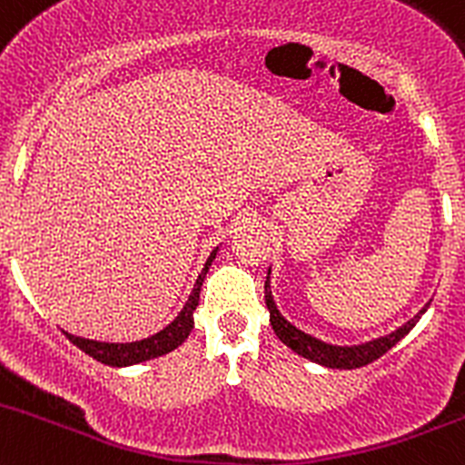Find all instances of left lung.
Returning <instances> with one entry per match:
<instances>
[{
  "label": "left lung",
  "instance_id": "obj_1",
  "mask_svg": "<svg viewBox=\"0 0 465 465\" xmlns=\"http://www.w3.org/2000/svg\"><path fill=\"white\" fill-rule=\"evenodd\" d=\"M265 304H268L270 309V324H272L274 333H277L279 341H282L283 345H288L292 352L309 359V361L320 363V366H327V368H341V371H352V368H361V366H368V363L377 361L381 354L389 352L395 342L402 341V338L416 327L418 318L425 313V309H422L416 318L409 320L407 324H402V327L395 329L393 333H389V336L384 338L363 342V345L341 347V345H329V342L318 341V338L309 336V333H304L302 329H297L295 324L288 322V320L279 313L277 304H274L272 292H270V286H268V279H265Z\"/></svg>",
  "mask_w": 465,
  "mask_h": 465
}]
</instances>
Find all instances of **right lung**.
<instances>
[{
    "label": "right lung",
    "mask_w": 465,
    "mask_h": 465,
    "mask_svg": "<svg viewBox=\"0 0 465 465\" xmlns=\"http://www.w3.org/2000/svg\"><path fill=\"white\" fill-rule=\"evenodd\" d=\"M215 259V250L211 252L209 261H206L204 270L200 272L197 277L195 288H193L191 297H188L186 306L182 309V313L173 320L165 329H161L159 333L150 338H143V341L136 342H99V341H88V338H81V336H72V333L63 331L76 347H79L81 352H85L88 357L97 359L99 363L104 366H134V363H143V361H150V359L156 357H163V354L173 352L174 347L182 345L183 341L188 338L193 329V311L197 309L200 304V288L202 282H204L206 272H209V265L213 263Z\"/></svg>",
    "instance_id": "add662e5"
}]
</instances>
